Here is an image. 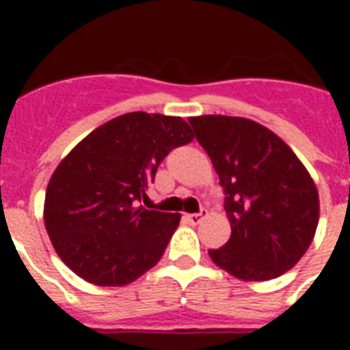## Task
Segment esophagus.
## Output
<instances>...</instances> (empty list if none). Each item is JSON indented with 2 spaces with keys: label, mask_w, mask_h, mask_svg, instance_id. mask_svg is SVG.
I'll return each instance as SVG.
<instances>
[{
  "label": "esophagus",
  "mask_w": 350,
  "mask_h": 350,
  "mask_svg": "<svg viewBox=\"0 0 350 350\" xmlns=\"http://www.w3.org/2000/svg\"><path fill=\"white\" fill-rule=\"evenodd\" d=\"M206 213H208L206 210H200V213H187V215H185V219L189 221L191 225H198V223L206 217Z\"/></svg>",
  "instance_id": "1"
}]
</instances>
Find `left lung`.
I'll use <instances>...</instances> for the list:
<instances>
[{
	"label": "left lung",
	"instance_id": "8db88e82",
	"mask_svg": "<svg viewBox=\"0 0 350 350\" xmlns=\"http://www.w3.org/2000/svg\"><path fill=\"white\" fill-rule=\"evenodd\" d=\"M225 191L230 238L210 258L243 281L291 270L313 242L319 191L308 168L260 123L236 116L189 120Z\"/></svg>",
	"mask_w": 350,
	"mask_h": 350
}]
</instances>
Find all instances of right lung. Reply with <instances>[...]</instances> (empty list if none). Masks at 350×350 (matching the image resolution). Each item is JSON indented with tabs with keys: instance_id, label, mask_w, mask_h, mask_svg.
Segmentation results:
<instances>
[{
	"instance_id": "add662e5",
	"label": "right lung",
	"mask_w": 350,
	"mask_h": 350,
	"mask_svg": "<svg viewBox=\"0 0 350 350\" xmlns=\"http://www.w3.org/2000/svg\"><path fill=\"white\" fill-rule=\"evenodd\" d=\"M193 138L182 118L129 112L92 131L57 165L44 197V227L79 278L122 286L159 262L180 213L140 202L161 161Z\"/></svg>"
}]
</instances>
